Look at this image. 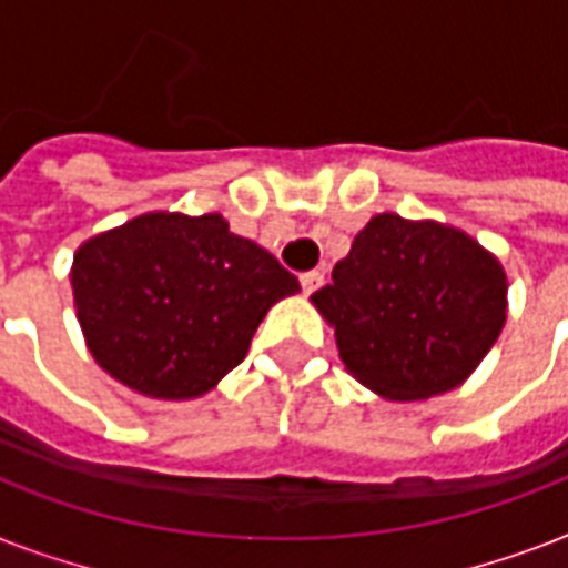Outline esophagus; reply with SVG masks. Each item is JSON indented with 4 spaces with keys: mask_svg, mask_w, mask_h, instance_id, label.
Segmentation results:
<instances>
[{
    "mask_svg": "<svg viewBox=\"0 0 568 568\" xmlns=\"http://www.w3.org/2000/svg\"><path fill=\"white\" fill-rule=\"evenodd\" d=\"M321 283H324V274H321V271H306V274H301V285L306 294H312L315 288H321Z\"/></svg>",
    "mask_w": 568,
    "mask_h": 568,
    "instance_id": "1",
    "label": "esophagus"
}]
</instances>
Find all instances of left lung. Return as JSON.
<instances>
[{
	"label": "left lung",
	"instance_id": "obj_1",
	"mask_svg": "<svg viewBox=\"0 0 568 568\" xmlns=\"http://www.w3.org/2000/svg\"><path fill=\"white\" fill-rule=\"evenodd\" d=\"M312 303L363 386L424 400L459 386L501 336L507 276L466 232L386 212L359 230Z\"/></svg>",
	"mask_w": 568,
	"mask_h": 568
}]
</instances>
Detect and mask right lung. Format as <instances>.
<instances>
[{"mask_svg":"<svg viewBox=\"0 0 568 568\" xmlns=\"http://www.w3.org/2000/svg\"><path fill=\"white\" fill-rule=\"evenodd\" d=\"M75 318L97 363L146 397L189 400L247 356L276 301L301 292L221 214L150 212L75 250Z\"/></svg>","mask_w":568,"mask_h":568,"instance_id":"1","label":"right lung"}]
</instances>
